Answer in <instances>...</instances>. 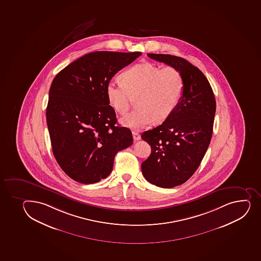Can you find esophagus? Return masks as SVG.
I'll use <instances>...</instances> for the list:
<instances>
[{
    "mask_svg": "<svg viewBox=\"0 0 261 261\" xmlns=\"http://www.w3.org/2000/svg\"><path fill=\"white\" fill-rule=\"evenodd\" d=\"M133 138H134V140H135V141H137V140H140V139H141V137H140V134L137 132H135V131H133Z\"/></svg>",
    "mask_w": 261,
    "mask_h": 261,
    "instance_id": "esophagus-1",
    "label": "esophagus"
}]
</instances>
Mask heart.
I'll list each match as a JSON object with an SVG mask.
<instances>
[{
  "mask_svg": "<svg viewBox=\"0 0 261 261\" xmlns=\"http://www.w3.org/2000/svg\"><path fill=\"white\" fill-rule=\"evenodd\" d=\"M121 83L110 81L106 86L110 105L121 115L127 113L131 97L137 108L121 119L129 128L150 126L155 120L163 121L177 108L184 92V78L176 67H160L142 62L121 73Z\"/></svg>",
  "mask_w": 261,
  "mask_h": 261,
  "instance_id": "b5f03b06",
  "label": "heart"
}]
</instances>
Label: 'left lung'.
Here are the masks:
<instances>
[{"label":"left lung","instance_id":"1","mask_svg":"<svg viewBox=\"0 0 261 261\" xmlns=\"http://www.w3.org/2000/svg\"><path fill=\"white\" fill-rule=\"evenodd\" d=\"M151 59L176 67L184 78L177 108L160 126L143 133L151 153L141 164L143 175L160 188L181 185L199 168L213 135L216 100L201 71L181 57L147 54Z\"/></svg>","mask_w":261,"mask_h":261}]
</instances>
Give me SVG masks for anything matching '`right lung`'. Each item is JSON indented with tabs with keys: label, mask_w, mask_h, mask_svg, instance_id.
I'll return each instance as SVG.
<instances>
[{
	"label": "right lung",
	"mask_w": 261,
	"mask_h": 261,
	"mask_svg": "<svg viewBox=\"0 0 261 261\" xmlns=\"http://www.w3.org/2000/svg\"><path fill=\"white\" fill-rule=\"evenodd\" d=\"M140 56L92 52L63 68L52 81L46 109L52 151L73 180L92 184L105 179L112 171L116 154L132 145L131 130L116 126L106 86Z\"/></svg>",
	"instance_id": "1"
}]
</instances>
